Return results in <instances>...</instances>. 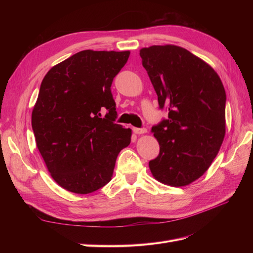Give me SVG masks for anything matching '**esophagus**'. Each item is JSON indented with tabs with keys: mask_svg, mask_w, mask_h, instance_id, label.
Instances as JSON below:
<instances>
[{
	"mask_svg": "<svg viewBox=\"0 0 253 253\" xmlns=\"http://www.w3.org/2000/svg\"><path fill=\"white\" fill-rule=\"evenodd\" d=\"M133 132L135 134H143V133L147 132V128H144V127H133Z\"/></svg>",
	"mask_w": 253,
	"mask_h": 253,
	"instance_id": "obj_1",
	"label": "esophagus"
}]
</instances>
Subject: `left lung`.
I'll return each instance as SVG.
<instances>
[{
  "mask_svg": "<svg viewBox=\"0 0 253 253\" xmlns=\"http://www.w3.org/2000/svg\"><path fill=\"white\" fill-rule=\"evenodd\" d=\"M142 65L168 118L152 126L160 151L150 160L154 177L172 187L200 178L215 158L226 132V91L205 61L175 45L140 49Z\"/></svg>",
  "mask_w": 253,
  "mask_h": 253,
  "instance_id": "1",
  "label": "left lung"
}]
</instances>
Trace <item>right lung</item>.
I'll use <instances>...</instances> for the list:
<instances>
[{"mask_svg": "<svg viewBox=\"0 0 253 253\" xmlns=\"http://www.w3.org/2000/svg\"><path fill=\"white\" fill-rule=\"evenodd\" d=\"M128 57L129 51L82 50L42 80L32 115L36 143L51 177L70 192L105 186L119 152L131 142V128L115 124L111 91Z\"/></svg>", "mask_w": 253, "mask_h": 253, "instance_id": "obj_1", "label": "right lung"}]
</instances>
